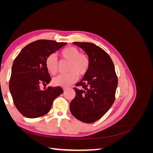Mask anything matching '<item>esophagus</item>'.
<instances>
[{"label":"esophagus","mask_w":153,"mask_h":153,"mask_svg":"<svg viewBox=\"0 0 153 153\" xmlns=\"http://www.w3.org/2000/svg\"><path fill=\"white\" fill-rule=\"evenodd\" d=\"M63 90H64V91H66L67 90V88H65V87L63 88Z\"/></svg>","instance_id":"1"}]
</instances>
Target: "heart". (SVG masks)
I'll return each mask as SVG.
<instances>
[{"mask_svg": "<svg viewBox=\"0 0 153 153\" xmlns=\"http://www.w3.org/2000/svg\"><path fill=\"white\" fill-rule=\"evenodd\" d=\"M61 56L69 61L66 74H62L53 79V84L57 86L68 87L75 83L78 79V75L84 76L89 71L91 66L89 57L86 53H80L75 47H68L63 49ZM46 67L48 72L55 75L59 71V64L56 57L51 54L46 59Z\"/></svg>", "mask_w": 153, "mask_h": 153, "instance_id": "obj_1", "label": "heart"}]
</instances>
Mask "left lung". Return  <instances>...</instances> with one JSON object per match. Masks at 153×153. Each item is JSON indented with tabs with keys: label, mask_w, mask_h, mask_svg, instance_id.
Masks as SVG:
<instances>
[{
	"label": "left lung",
	"mask_w": 153,
	"mask_h": 153,
	"mask_svg": "<svg viewBox=\"0 0 153 153\" xmlns=\"http://www.w3.org/2000/svg\"><path fill=\"white\" fill-rule=\"evenodd\" d=\"M84 50L91 66L83 79L74 87L76 96L70 103V111L75 118L85 123L98 121L107 112L115 100L118 79L109 55L94 43L73 42Z\"/></svg>",
	"instance_id": "8db88e82"
}]
</instances>
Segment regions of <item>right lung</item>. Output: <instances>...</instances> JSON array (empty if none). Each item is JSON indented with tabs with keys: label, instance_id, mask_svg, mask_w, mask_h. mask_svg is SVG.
Wrapping results in <instances>:
<instances>
[{
	"label": "right lung",
	"instance_id": "obj_1",
	"mask_svg": "<svg viewBox=\"0 0 153 153\" xmlns=\"http://www.w3.org/2000/svg\"><path fill=\"white\" fill-rule=\"evenodd\" d=\"M67 43L40 39L23 48L13 62L10 91L19 112L27 118H37L47 114L53 100L63 92L61 87H48L51 79L46 67V59Z\"/></svg>",
	"mask_w": 153,
	"mask_h": 153
}]
</instances>
